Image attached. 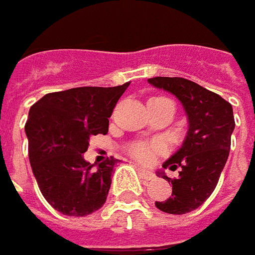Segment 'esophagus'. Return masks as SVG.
I'll list each match as a JSON object with an SVG mask.
<instances>
[{
  "label": "esophagus",
  "instance_id": "esophagus-1",
  "mask_svg": "<svg viewBox=\"0 0 255 255\" xmlns=\"http://www.w3.org/2000/svg\"><path fill=\"white\" fill-rule=\"evenodd\" d=\"M137 168H138L139 174H141V177L144 178V180H147V181H149V180H152L155 175H154V172L152 171H148V170H145V168H142V167H139V165H137Z\"/></svg>",
  "mask_w": 255,
  "mask_h": 255
}]
</instances>
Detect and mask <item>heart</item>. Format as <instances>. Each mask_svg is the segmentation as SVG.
I'll list each match as a JSON object with an SVG mask.
<instances>
[{
	"instance_id": "obj_1",
	"label": "heart",
	"mask_w": 255,
	"mask_h": 255,
	"mask_svg": "<svg viewBox=\"0 0 255 255\" xmlns=\"http://www.w3.org/2000/svg\"><path fill=\"white\" fill-rule=\"evenodd\" d=\"M164 149V144L160 141L155 142H137L131 147V154L141 162H151L154 160L155 154Z\"/></svg>"
}]
</instances>
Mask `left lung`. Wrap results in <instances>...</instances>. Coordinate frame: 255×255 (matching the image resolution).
<instances>
[{"label": "left lung", "mask_w": 255, "mask_h": 255, "mask_svg": "<svg viewBox=\"0 0 255 255\" xmlns=\"http://www.w3.org/2000/svg\"><path fill=\"white\" fill-rule=\"evenodd\" d=\"M148 83L174 94L188 117V132L183 147L162 164L171 171L180 170L172 184V194L155 207L168 214H185L213 194L226 165L236 123L233 107L223 97L181 77H154Z\"/></svg>", "instance_id": "8db88e82"}]
</instances>
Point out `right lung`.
I'll return each instance as SVG.
<instances>
[{"label":"right lung","mask_w":255,"mask_h":255,"mask_svg":"<svg viewBox=\"0 0 255 255\" xmlns=\"http://www.w3.org/2000/svg\"><path fill=\"white\" fill-rule=\"evenodd\" d=\"M128 85L50 93L29 108L25 132L31 168L44 198L64 216H88L106 203L120 160L110 157L93 168L84 152L90 137L108 132V118Z\"/></svg>","instance_id":"add662e5"}]
</instances>
